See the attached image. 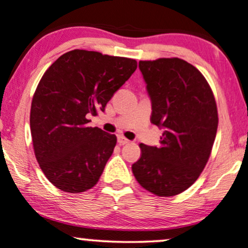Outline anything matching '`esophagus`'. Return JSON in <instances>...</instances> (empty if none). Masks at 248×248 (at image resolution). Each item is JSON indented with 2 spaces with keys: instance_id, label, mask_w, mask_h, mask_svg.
<instances>
[{
  "instance_id": "obj_1",
  "label": "esophagus",
  "mask_w": 248,
  "mask_h": 248,
  "mask_svg": "<svg viewBox=\"0 0 248 248\" xmlns=\"http://www.w3.org/2000/svg\"><path fill=\"white\" fill-rule=\"evenodd\" d=\"M118 142L120 143V145L124 146V145H128L130 141L128 140V139L122 137V135H119V137H118Z\"/></svg>"
}]
</instances>
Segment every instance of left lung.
I'll return each instance as SVG.
<instances>
[{"instance_id":"1","label":"left lung","mask_w":248,"mask_h":248,"mask_svg":"<svg viewBox=\"0 0 248 248\" xmlns=\"http://www.w3.org/2000/svg\"><path fill=\"white\" fill-rule=\"evenodd\" d=\"M139 68L152 102V124L164 129L159 147L141 143V157L132 166L143 188L173 197L192 186L205 168L217 128L211 87L184 60L140 61Z\"/></svg>"}]
</instances>
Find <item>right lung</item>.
<instances>
[{
    "mask_svg": "<svg viewBox=\"0 0 248 248\" xmlns=\"http://www.w3.org/2000/svg\"><path fill=\"white\" fill-rule=\"evenodd\" d=\"M137 66L133 59L75 49L46 70L32 96L31 132L41 170L59 189L80 193L99 181L116 137L88 127V116L105 110Z\"/></svg>",
    "mask_w": 248,
    "mask_h": 248,
    "instance_id": "add662e5",
    "label": "right lung"
}]
</instances>
